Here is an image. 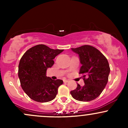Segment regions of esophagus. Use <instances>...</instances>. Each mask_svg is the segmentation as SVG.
<instances>
[{
  "instance_id": "1",
  "label": "esophagus",
  "mask_w": 128,
  "mask_h": 128,
  "mask_svg": "<svg viewBox=\"0 0 128 128\" xmlns=\"http://www.w3.org/2000/svg\"><path fill=\"white\" fill-rule=\"evenodd\" d=\"M63 81H64V83H68V82H69V80H64Z\"/></svg>"
}]
</instances>
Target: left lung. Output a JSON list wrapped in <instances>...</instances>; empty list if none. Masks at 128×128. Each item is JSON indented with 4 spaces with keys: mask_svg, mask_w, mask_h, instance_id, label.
I'll list each match as a JSON object with an SVG mask.
<instances>
[{
    "mask_svg": "<svg viewBox=\"0 0 128 128\" xmlns=\"http://www.w3.org/2000/svg\"><path fill=\"white\" fill-rule=\"evenodd\" d=\"M71 50L78 55L82 64L79 74L84 75L85 85L81 87L78 84L70 94L78 101L94 100L101 94L108 82L110 72L108 60L99 50L89 45Z\"/></svg>",
    "mask_w": 128,
    "mask_h": 128,
    "instance_id": "left-lung-1",
    "label": "left lung"
}]
</instances>
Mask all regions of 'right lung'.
Segmentation results:
<instances>
[{"mask_svg": "<svg viewBox=\"0 0 128 128\" xmlns=\"http://www.w3.org/2000/svg\"><path fill=\"white\" fill-rule=\"evenodd\" d=\"M64 50H53L44 44L31 48L22 57L18 65V77L21 87L32 100L48 102L56 98L62 80L51 79L46 75L53 66V59Z\"/></svg>", "mask_w": 128, "mask_h": 128, "instance_id": "obj_1", "label": "right lung"}]
</instances>
